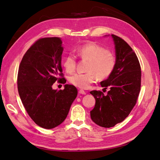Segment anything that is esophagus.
<instances>
[{
    "mask_svg": "<svg viewBox=\"0 0 160 160\" xmlns=\"http://www.w3.org/2000/svg\"><path fill=\"white\" fill-rule=\"evenodd\" d=\"M78 92H79V93L80 94H82V95H85L86 94V92L85 91H84V90H82V89H80V90H79V91H78Z\"/></svg>",
    "mask_w": 160,
    "mask_h": 160,
    "instance_id": "1",
    "label": "esophagus"
}]
</instances>
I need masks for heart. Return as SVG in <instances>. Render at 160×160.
Segmentation results:
<instances>
[{
    "label": "heart",
    "instance_id": "b5f03b06",
    "mask_svg": "<svg viewBox=\"0 0 160 160\" xmlns=\"http://www.w3.org/2000/svg\"><path fill=\"white\" fill-rule=\"evenodd\" d=\"M77 56L88 60L87 73H76L69 77V82L75 87L87 89L95 82L97 77L105 79L113 73L116 64V58L109 51L96 42H89L76 49ZM62 64L67 73L73 72L76 67V57L69 53L63 58Z\"/></svg>",
    "mask_w": 160,
    "mask_h": 160
}]
</instances>
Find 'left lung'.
<instances>
[{
    "label": "left lung",
    "instance_id": "left-lung-1",
    "mask_svg": "<svg viewBox=\"0 0 160 160\" xmlns=\"http://www.w3.org/2000/svg\"><path fill=\"white\" fill-rule=\"evenodd\" d=\"M116 64L110 76L101 86L110 90L107 95L100 91H90L96 104L90 111L91 118L102 127L110 128L120 123L136 104L141 87V67L136 54L124 40L112 34Z\"/></svg>",
    "mask_w": 160,
    "mask_h": 160
}]
</instances>
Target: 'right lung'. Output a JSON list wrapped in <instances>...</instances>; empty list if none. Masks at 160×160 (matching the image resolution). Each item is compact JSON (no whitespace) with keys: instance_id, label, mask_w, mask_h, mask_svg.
I'll return each instance as SVG.
<instances>
[{"instance_id":"obj_1","label":"right lung","mask_w":160,"mask_h":160,"mask_svg":"<svg viewBox=\"0 0 160 160\" xmlns=\"http://www.w3.org/2000/svg\"><path fill=\"white\" fill-rule=\"evenodd\" d=\"M63 47L58 37L40 38L20 62L17 84L20 99L29 117L39 127L51 129L62 123L76 99V87L65 84L54 90L56 81L64 83L61 60Z\"/></svg>"}]
</instances>
